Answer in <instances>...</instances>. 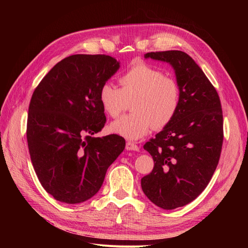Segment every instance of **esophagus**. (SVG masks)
<instances>
[{
  "instance_id": "obj_1",
  "label": "esophagus",
  "mask_w": 248,
  "mask_h": 248,
  "mask_svg": "<svg viewBox=\"0 0 248 248\" xmlns=\"http://www.w3.org/2000/svg\"><path fill=\"white\" fill-rule=\"evenodd\" d=\"M126 149L128 150V151H139L140 150L139 146L136 144V142H132V141L126 142Z\"/></svg>"
}]
</instances>
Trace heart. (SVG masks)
I'll use <instances>...</instances> for the list:
<instances>
[{
	"instance_id": "obj_1",
	"label": "heart",
	"mask_w": 248,
	"mask_h": 248,
	"mask_svg": "<svg viewBox=\"0 0 248 248\" xmlns=\"http://www.w3.org/2000/svg\"><path fill=\"white\" fill-rule=\"evenodd\" d=\"M121 89L106 82L99 90L103 110L118 118L125 110L127 100H132L133 112L110 124V130L127 140H139L151 127L163 128L175 118L180 106L177 81L164 77L162 71L147 64L131 67L119 78Z\"/></svg>"
}]
</instances>
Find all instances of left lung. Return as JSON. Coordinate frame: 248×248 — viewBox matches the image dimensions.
<instances>
[{"label":"left lung","instance_id":"1","mask_svg":"<svg viewBox=\"0 0 248 248\" xmlns=\"http://www.w3.org/2000/svg\"><path fill=\"white\" fill-rule=\"evenodd\" d=\"M145 59L169 63L180 89L175 118L144 145L154 168L140 180L153 204L171 210L197 199L214 174L223 140L221 104L205 73L184 51L148 52Z\"/></svg>","mask_w":248,"mask_h":248}]
</instances>
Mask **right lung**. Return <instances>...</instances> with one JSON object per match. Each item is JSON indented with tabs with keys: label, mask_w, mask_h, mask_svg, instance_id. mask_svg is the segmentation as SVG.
Masks as SVG:
<instances>
[{
	"label": "right lung",
	"mask_w": 248,
	"mask_h": 248,
	"mask_svg": "<svg viewBox=\"0 0 248 248\" xmlns=\"http://www.w3.org/2000/svg\"><path fill=\"white\" fill-rule=\"evenodd\" d=\"M119 68L120 61L109 56L73 55L52 67L35 89L29 151L41 185L57 201L78 204L94 197L123 152L122 137H92L107 122L99 90Z\"/></svg>",
	"instance_id": "add662e5"
}]
</instances>
